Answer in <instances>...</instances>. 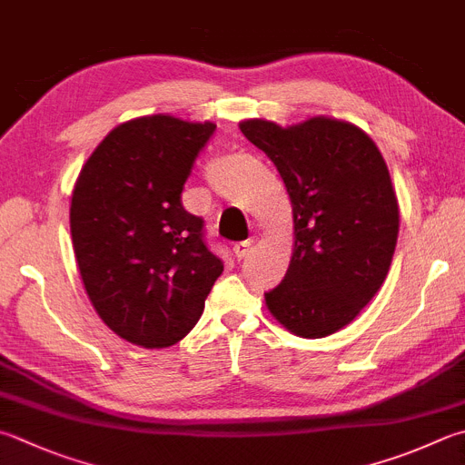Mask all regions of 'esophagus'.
<instances>
[{
	"instance_id": "esophagus-1",
	"label": "esophagus",
	"mask_w": 465,
	"mask_h": 465,
	"mask_svg": "<svg viewBox=\"0 0 465 465\" xmlns=\"http://www.w3.org/2000/svg\"><path fill=\"white\" fill-rule=\"evenodd\" d=\"M232 252H234V257L239 259V261L247 259V257H249V252H251V242H239V244H234Z\"/></svg>"
}]
</instances>
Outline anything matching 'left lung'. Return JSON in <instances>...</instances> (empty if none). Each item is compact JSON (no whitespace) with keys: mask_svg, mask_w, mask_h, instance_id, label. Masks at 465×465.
Segmentation results:
<instances>
[{"mask_svg":"<svg viewBox=\"0 0 465 465\" xmlns=\"http://www.w3.org/2000/svg\"><path fill=\"white\" fill-rule=\"evenodd\" d=\"M239 129L275 163L292 203V261L265 293L267 310L295 336L326 338L364 310L391 269L399 200L387 163L346 119H244Z\"/></svg>","mask_w":465,"mask_h":465,"instance_id":"1","label":"left lung"}]
</instances>
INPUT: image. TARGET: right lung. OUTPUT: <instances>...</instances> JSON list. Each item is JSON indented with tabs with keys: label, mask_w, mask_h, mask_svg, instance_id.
I'll list each match as a JSON object with an SVG mask.
<instances>
[{
	"label": "right lung",
	"mask_w": 465,
	"mask_h": 465,
	"mask_svg": "<svg viewBox=\"0 0 465 465\" xmlns=\"http://www.w3.org/2000/svg\"><path fill=\"white\" fill-rule=\"evenodd\" d=\"M216 125L143 115L111 129L74 182L70 234L94 312L119 338L168 348L196 326L223 261L182 190Z\"/></svg>",
	"instance_id": "1"
}]
</instances>
